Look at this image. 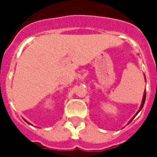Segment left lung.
<instances>
[{"label":"left lung","instance_id":"1","mask_svg":"<svg viewBox=\"0 0 157 157\" xmlns=\"http://www.w3.org/2000/svg\"><path fill=\"white\" fill-rule=\"evenodd\" d=\"M145 99H146V93H144V98H143V103H142V105H141V107H140V109H139V111L138 112V113H139V112H140V110L143 108V107H144V103H145ZM137 115V114H136ZM136 115L134 116V117H136ZM132 121V120H131Z\"/></svg>","mask_w":157,"mask_h":157}]
</instances>
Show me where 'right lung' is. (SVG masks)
Masks as SVG:
<instances>
[{
    "instance_id": "right-lung-1",
    "label": "right lung",
    "mask_w": 157,
    "mask_h": 157,
    "mask_svg": "<svg viewBox=\"0 0 157 157\" xmlns=\"http://www.w3.org/2000/svg\"><path fill=\"white\" fill-rule=\"evenodd\" d=\"M27 122H28V121H27ZM28 124H29V123H28Z\"/></svg>"
}]
</instances>
